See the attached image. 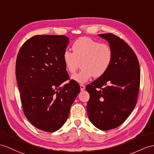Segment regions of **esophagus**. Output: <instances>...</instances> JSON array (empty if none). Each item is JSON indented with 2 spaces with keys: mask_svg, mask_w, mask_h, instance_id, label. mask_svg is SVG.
<instances>
[{
  "mask_svg": "<svg viewBox=\"0 0 154 154\" xmlns=\"http://www.w3.org/2000/svg\"><path fill=\"white\" fill-rule=\"evenodd\" d=\"M80 90L81 91H84L85 89V85L83 84H80Z\"/></svg>",
  "mask_w": 154,
  "mask_h": 154,
  "instance_id": "esophagus-1",
  "label": "esophagus"
}]
</instances>
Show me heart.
Returning a JSON list of instances; mask_svg holds the SVG:
<instances>
[{"label": "heart", "mask_w": 154, "mask_h": 154, "mask_svg": "<svg viewBox=\"0 0 154 154\" xmlns=\"http://www.w3.org/2000/svg\"><path fill=\"white\" fill-rule=\"evenodd\" d=\"M72 50L73 53L68 50L64 51L63 61L66 70L71 74L76 72L80 63L82 70L71 78L80 84L85 83L93 76H103L113 59L112 49L108 44L88 37H82L75 41Z\"/></svg>", "instance_id": "1"}]
</instances>
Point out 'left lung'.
<instances>
[{
    "instance_id": "1",
    "label": "left lung",
    "mask_w": 154,
    "mask_h": 154,
    "mask_svg": "<svg viewBox=\"0 0 154 154\" xmlns=\"http://www.w3.org/2000/svg\"><path fill=\"white\" fill-rule=\"evenodd\" d=\"M99 36L109 43L113 59L103 76L86 86L87 110L93 124L107 131L122 125L135 107L140 70L135 53L124 40L112 33Z\"/></svg>"
}]
</instances>
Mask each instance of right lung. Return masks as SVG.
I'll return each mask as SVG.
<instances>
[{
  "label": "right lung",
  "mask_w": 154,
  "mask_h": 154,
  "mask_svg": "<svg viewBox=\"0 0 154 154\" xmlns=\"http://www.w3.org/2000/svg\"><path fill=\"white\" fill-rule=\"evenodd\" d=\"M69 40L63 35H36L17 54L16 75L23 112L32 125L46 132L63 125L80 91L74 81L60 86L69 78L63 61Z\"/></svg>",
  "instance_id": "right-lung-1"
}]
</instances>
